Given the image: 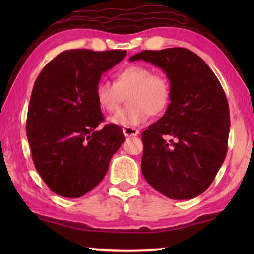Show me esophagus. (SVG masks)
<instances>
[{"mask_svg": "<svg viewBox=\"0 0 254 254\" xmlns=\"http://www.w3.org/2000/svg\"><path fill=\"white\" fill-rule=\"evenodd\" d=\"M122 131H123V134L127 137V136H136L140 133L139 130H136V128H134V127H123Z\"/></svg>", "mask_w": 254, "mask_h": 254, "instance_id": "34e87169", "label": "esophagus"}]
</instances>
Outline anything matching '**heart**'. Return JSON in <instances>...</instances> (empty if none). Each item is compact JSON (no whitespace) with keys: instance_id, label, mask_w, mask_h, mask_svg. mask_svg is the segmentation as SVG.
Listing matches in <instances>:
<instances>
[{"instance_id":"heart-1","label":"heart","mask_w":254,"mask_h":254,"mask_svg":"<svg viewBox=\"0 0 254 254\" xmlns=\"http://www.w3.org/2000/svg\"><path fill=\"white\" fill-rule=\"evenodd\" d=\"M127 95L128 105L115 112L109 122L133 127L147 121L150 114H161L168 107L171 86L165 75L152 72L151 68L144 65L124 68L115 76L114 84L102 79L96 85V101L103 111H115Z\"/></svg>"}]
</instances>
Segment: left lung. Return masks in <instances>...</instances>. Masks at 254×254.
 Listing matches in <instances>:
<instances>
[{
    "label": "left lung",
    "instance_id": "obj_1",
    "mask_svg": "<svg viewBox=\"0 0 254 254\" xmlns=\"http://www.w3.org/2000/svg\"><path fill=\"white\" fill-rule=\"evenodd\" d=\"M130 60L161 68L171 86L166 113L142 133L144 178L168 198H195L226 157L230 110L221 83L198 55L185 48L143 50Z\"/></svg>",
    "mask_w": 254,
    "mask_h": 254
}]
</instances>
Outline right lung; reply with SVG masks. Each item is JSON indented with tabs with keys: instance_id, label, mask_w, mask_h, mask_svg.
<instances>
[{
	"instance_id": "1",
	"label": "right lung",
	"mask_w": 254,
	"mask_h": 254,
	"mask_svg": "<svg viewBox=\"0 0 254 254\" xmlns=\"http://www.w3.org/2000/svg\"><path fill=\"white\" fill-rule=\"evenodd\" d=\"M126 50H66L47 64L34 83L27 137L34 167L55 194L78 198L102 182L124 141L119 126L106 124L95 89L103 72Z\"/></svg>"
}]
</instances>
